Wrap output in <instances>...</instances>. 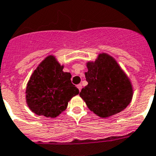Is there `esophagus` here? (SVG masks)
<instances>
[{"mask_svg": "<svg viewBox=\"0 0 156 156\" xmlns=\"http://www.w3.org/2000/svg\"><path fill=\"white\" fill-rule=\"evenodd\" d=\"M77 87H78V88L79 91H81V88H82V85H81V84H78V85H77Z\"/></svg>", "mask_w": 156, "mask_h": 156, "instance_id": "1", "label": "esophagus"}]
</instances>
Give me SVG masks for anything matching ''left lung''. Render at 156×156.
Segmentation results:
<instances>
[{
    "label": "left lung",
    "instance_id": "8db88e82",
    "mask_svg": "<svg viewBox=\"0 0 156 156\" xmlns=\"http://www.w3.org/2000/svg\"><path fill=\"white\" fill-rule=\"evenodd\" d=\"M85 72L87 85L79 95L90 111L102 118L123 111L133 95L132 83L115 58L107 53L87 62Z\"/></svg>",
    "mask_w": 156,
    "mask_h": 156
}]
</instances>
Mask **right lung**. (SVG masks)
Masks as SVG:
<instances>
[{"label":"right lung","mask_w":156,"mask_h":156,"mask_svg":"<svg viewBox=\"0 0 156 156\" xmlns=\"http://www.w3.org/2000/svg\"><path fill=\"white\" fill-rule=\"evenodd\" d=\"M54 55H48L33 71L26 88V101L36 115L55 118L67 108L69 101L79 90L63 72Z\"/></svg>","instance_id":"right-lung-1"}]
</instances>
